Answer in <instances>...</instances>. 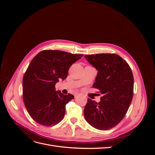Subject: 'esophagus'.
<instances>
[{"instance_id":"34e87169","label":"esophagus","mask_w":155,"mask_h":155,"mask_svg":"<svg viewBox=\"0 0 155 155\" xmlns=\"http://www.w3.org/2000/svg\"><path fill=\"white\" fill-rule=\"evenodd\" d=\"M79 96V93H76V94H74V97H78V96Z\"/></svg>"}]
</instances>
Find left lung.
Wrapping results in <instances>:
<instances>
[{"label": "left lung", "instance_id": "left-lung-1", "mask_svg": "<svg viewBox=\"0 0 155 155\" xmlns=\"http://www.w3.org/2000/svg\"><path fill=\"white\" fill-rule=\"evenodd\" d=\"M98 72L93 87L102 94L99 103L88 99L84 109L87 122L99 130H109L125 117L133 100L134 78L125 60L114 54L85 55Z\"/></svg>", "mask_w": 155, "mask_h": 155}]
</instances>
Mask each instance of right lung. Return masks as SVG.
I'll list each match as a JSON object with an SVG mask.
<instances>
[{"instance_id":"obj_1","label":"right lung","mask_w":155,"mask_h":155,"mask_svg":"<svg viewBox=\"0 0 155 155\" xmlns=\"http://www.w3.org/2000/svg\"><path fill=\"white\" fill-rule=\"evenodd\" d=\"M83 55L46 50L31 60L23 77L22 95L28 112L37 123L50 127L63 120L65 106L74 96L55 91V85L67 78L70 66Z\"/></svg>"}]
</instances>
